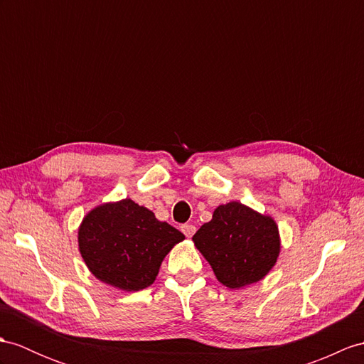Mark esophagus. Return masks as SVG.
<instances>
[{"label": "esophagus", "mask_w": 364, "mask_h": 364, "mask_svg": "<svg viewBox=\"0 0 364 364\" xmlns=\"http://www.w3.org/2000/svg\"><path fill=\"white\" fill-rule=\"evenodd\" d=\"M181 228H182L183 235L187 237H191L194 233H196V227H194L193 224H183Z\"/></svg>", "instance_id": "1"}]
</instances>
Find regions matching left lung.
<instances>
[{
    "label": "left lung",
    "mask_w": 364,
    "mask_h": 364,
    "mask_svg": "<svg viewBox=\"0 0 364 364\" xmlns=\"http://www.w3.org/2000/svg\"><path fill=\"white\" fill-rule=\"evenodd\" d=\"M193 242L228 289L261 281L277 264L281 250L273 218L236 200L213 211L211 220L198 230Z\"/></svg>",
    "instance_id": "1"
}]
</instances>
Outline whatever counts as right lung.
<instances>
[{"instance_id":"obj_1","label":"right lung","mask_w":364,"mask_h":364,"mask_svg":"<svg viewBox=\"0 0 364 364\" xmlns=\"http://www.w3.org/2000/svg\"><path fill=\"white\" fill-rule=\"evenodd\" d=\"M185 236L131 199L92 208L78 228V250L97 279L139 291L151 286L165 256Z\"/></svg>"}]
</instances>
